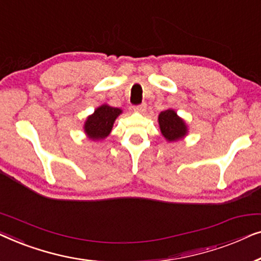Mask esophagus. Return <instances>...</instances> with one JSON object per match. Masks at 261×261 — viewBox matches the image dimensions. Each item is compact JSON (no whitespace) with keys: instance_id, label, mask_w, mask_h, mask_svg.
Segmentation results:
<instances>
[{"instance_id":"1","label":"esophagus","mask_w":261,"mask_h":261,"mask_svg":"<svg viewBox=\"0 0 261 261\" xmlns=\"http://www.w3.org/2000/svg\"><path fill=\"white\" fill-rule=\"evenodd\" d=\"M134 110H135V111H137V112H141V113L145 112V110H146V104H145V102H143V104H141V105H137V106H135Z\"/></svg>"}]
</instances>
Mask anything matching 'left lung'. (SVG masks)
Masks as SVG:
<instances>
[{
  "mask_svg": "<svg viewBox=\"0 0 261 261\" xmlns=\"http://www.w3.org/2000/svg\"><path fill=\"white\" fill-rule=\"evenodd\" d=\"M159 124L163 137L168 142H176L178 139H182L188 132L185 120L178 117L177 113L171 109L160 113Z\"/></svg>",
  "mask_w": 261,
  "mask_h": 261,
  "instance_id": "1",
  "label": "left lung"
}]
</instances>
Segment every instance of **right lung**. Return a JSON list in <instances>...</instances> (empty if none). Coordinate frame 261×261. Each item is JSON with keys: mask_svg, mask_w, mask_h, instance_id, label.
Returning <instances> with one entry per match:
<instances>
[{"mask_svg": "<svg viewBox=\"0 0 261 261\" xmlns=\"http://www.w3.org/2000/svg\"><path fill=\"white\" fill-rule=\"evenodd\" d=\"M122 113V110L112 108L108 104L99 106L94 110L92 115L87 117L84 131L87 137L92 141H100L110 135L113 123L117 117Z\"/></svg>", "mask_w": 261, "mask_h": 261, "instance_id": "right-lung-1", "label": "right lung"}]
</instances>
